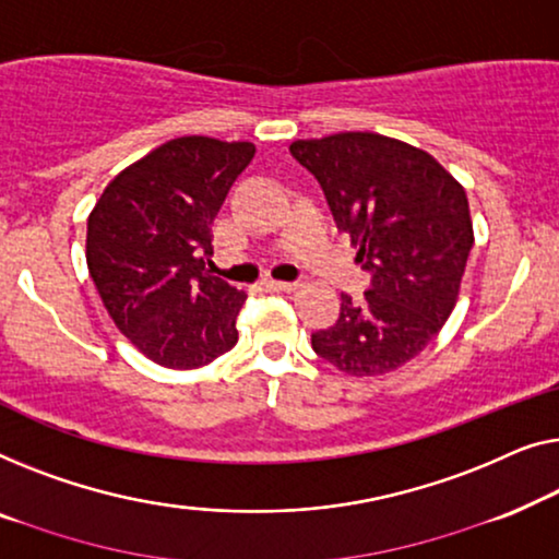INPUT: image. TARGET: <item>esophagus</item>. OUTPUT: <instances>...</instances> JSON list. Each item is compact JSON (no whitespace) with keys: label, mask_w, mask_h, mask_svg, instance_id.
Instances as JSON below:
<instances>
[{"label":"esophagus","mask_w":559,"mask_h":559,"mask_svg":"<svg viewBox=\"0 0 559 559\" xmlns=\"http://www.w3.org/2000/svg\"><path fill=\"white\" fill-rule=\"evenodd\" d=\"M263 288H265V290H294V288H296V283H290V281H273V278H269V281H263Z\"/></svg>","instance_id":"esophagus-1"}]
</instances>
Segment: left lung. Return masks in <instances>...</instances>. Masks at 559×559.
<instances>
[{"label": "left lung", "instance_id": "left-lung-1", "mask_svg": "<svg viewBox=\"0 0 559 559\" xmlns=\"http://www.w3.org/2000/svg\"><path fill=\"white\" fill-rule=\"evenodd\" d=\"M290 154L319 179L355 261L372 273L365 296L342 294L340 319L311 334V347L344 374L395 372L459 301L474 246L466 190L436 156L372 131L298 139Z\"/></svg>", "mask_w": 559, "mask_h": 559}]
</instances>
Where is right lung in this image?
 Here are the masks:
<instances>
[{
  "instance_id": "right-lung-1",
  "label": "right lung",
  "mask_w": 559,
  "mask_h": 559,
  "mask_svg": "<svg viewBox=\"0 0 559 559\" xmlns=\"http://www.w3.org/2000/svg\"><path fill=\"white\" fill-rule=\"evenodd\" d=\"M250 141L179 136L119 171L88 215L85 261L108 317L141 355L198 369L238 344L248 294L212 276V225Z\"/></svg>"
}]
</instances>
